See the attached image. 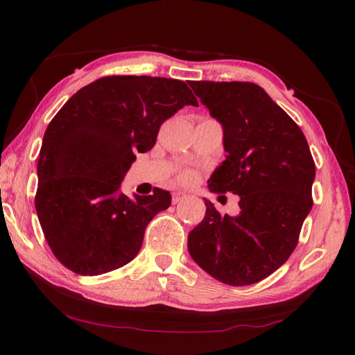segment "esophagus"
I'll return each instance as SVG.
<instances>
[{"label": "esophagus", "instance_id": "34e87169", "mask_svg": "<svg viewBox=\"0 0 355 355\" xmlns=\"http://www.w3.org/2000/svg\"><path fill=\"white\" fill-rule=\"evenodd\" d=\"M186 198V195L182 192H175L172 193V205H178L180 201H183Z\"/></svg>", "mask_w": 355, "mask_h": 355}]
</instances>
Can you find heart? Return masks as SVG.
I'll return each instance as SVG.
<instances>
[{"mask_svg":"<svg viewBox=\"0 0 355 355\" xmlns=\"http://www.w3.org/2000/svg\"><path fill=\"white\" fill-rule=\"evenodd\" d=\"M178 180H180V182H182V183H184V184H191V183L195 182V180H197V172L192 171V169L183 171L182 173H180Z\"/></svg>","mask_w":355,"mask_h":355,"instance_id":"b5f03b06","label":"heart"}]
</instances>
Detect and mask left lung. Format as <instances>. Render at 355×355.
<instances>
[{
    "label": "left lung",
    "mask_w": 355,
    "mask_h": 355,
    "mask_svg": "<svg viewBox=\"0 0 355 355\" xmlns=\"http://www.w3.org/2000/svg\"><path fill=\"white\" fill-rule=\"evenodd\" d=\"M223 125L225 160L209 180L215 193L239 195L241 212L206 215L187 236L192 259L216 281L243 286L290 258L313 207L315 164L294 120L252 82H189Z\"/></svg>",
    "instance_id": "left-lung-1"
}]
</instances>
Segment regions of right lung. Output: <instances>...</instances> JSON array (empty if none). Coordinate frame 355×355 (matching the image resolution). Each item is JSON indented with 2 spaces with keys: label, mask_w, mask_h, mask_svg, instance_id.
I'll return each mask as SVG.
<instances>
[{
  "label": "right lung",
  "mask_w": 355,
  "mask_h": 355,
  "mask_svg": "<svg viewBox=\"0 0 355 355\" xmlns=\"http://www.w3.org/2000/svg\"><path fill=\"white\" fill-rule=\"evenodd\" d=\"M197 97L186 82L107 76L80 88L53 117L37 158L35 207L56 259L97 276L137 256L146 225L171 206L168 191L120 192L135 154L155 145L164 120Z\"/></svg>",
  "instance_id": "add662e5"
}]
</instances>
